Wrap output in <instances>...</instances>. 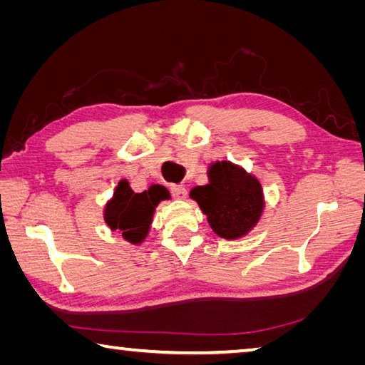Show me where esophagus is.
Wrapping results in <instances>:
<instances>
[{
    "mask_svg": "<svg viewBox=\"0 0 365 365\" xmlns=\"http://www.w3.org/2000/svg\"><path fill=\"white\" fill-rule=\"evenodd\" d=\"M170 193L174 195L177 200H185L187 197V188L183 185H170Z\"/></svg>",
    "mask_w": 365,
    "mask_h": 365,
    "instance_id": "1",
    "label": "esophagus"
}]
</instances>
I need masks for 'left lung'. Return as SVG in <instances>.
Returning <instances> with one entry per match:
<instances>
[{"mask_svg":"<svg viewBox=\"0 0 365 365\" xmlns=\"http://www.w3.org/2000/svg\"><path fill=\"white\" fill-rule=\"evenodd\" d=\"M207 177L209 183L195 187L190 197L200 205L215 235L225 240L245 237L264 211L261 183L230 160L211 164Z\"/></svg>","mask_w":365,"mask_h":365,"instance_id":"1","label":"left lung"}]
</instances>
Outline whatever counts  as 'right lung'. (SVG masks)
I'll list each match as a JSON object with an SVG mask.
<instances>
[{"label": "right lung", "mask_w": 365, "mask_h": 365, "mask_svg": "<svg viewBox=\"0 0 365 365\" xmlns=\"http://www.w3.org/2000/svg\"><path fill=\"white\" fill-rule=\"evenodd\" d=\"M163 200H169V191L160 185H151L143 193H135L122 178L104 207V220L110 230L122 233L128 243L140 245L148 237L153 214Z\"/></svg>", "instance_id": "obj_1"}]
</instances>
